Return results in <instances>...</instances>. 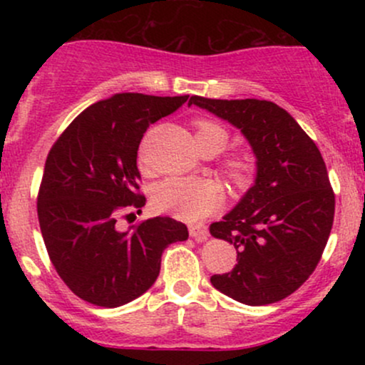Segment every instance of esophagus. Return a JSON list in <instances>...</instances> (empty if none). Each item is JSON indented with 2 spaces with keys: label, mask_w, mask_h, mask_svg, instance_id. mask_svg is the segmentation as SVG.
Masks as SVG:
<instances>
[{
  "label": "esophagus",
  "mask_w": 365,
  "mask_h": 365,
  "mask_svg": "<svg viewBox=\"0 0 365 365\" xmlns=\"http://www.w3.org/2000/svg\"><path fill=\"white\" fill-rule=\"evenodd\" d=\"M188 233H190V237L195 238L197 242L207 240V237H209V230H207L206 225H192V226H188Z\"/></svg>",
  "instance_id": "34e87169"
}]
</instances>
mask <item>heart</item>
I'll list each match as a JSON object with an SVG mask.
<instances>
[{"label": "heart", "mask_w": 365, "mask_h": 365, "mask_svg": "<svg viewBox=\"0 0 365 365\" xmlns=\"http://www.w3.org/2000/svg\"><path fill=\"white\" fill-rule=\"evenodd\" d=\"M195 140L200 150L215 149L216 154L228 144V132L211 120L195 121ZM144 166V161H140ZM223 170L232 182L244 185L252 177L254 166L245 156H228ZM225 192L220 183L207 178L171 177L154 187L153 204L158 211L185 221H199L223 204Z\"/></svg>", "instance_id": "b5f03b06"}]
</instances>
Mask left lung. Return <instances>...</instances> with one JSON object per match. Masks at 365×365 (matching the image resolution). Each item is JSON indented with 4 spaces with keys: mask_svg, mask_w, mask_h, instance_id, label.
<instances>
[{
    "mask_svg": "<svg viewBox=\"0 0 365 365\" xmlns=\"http://www.w3.org/2000/svg\"><path fill=\"white\" fill-rule=\"evenodd\" d=\"M202 108L240 128L257 161L254 185L212 237L237 249L230 273L211 276L216 290L247 305L283 300L316 269L334 217V194L324 159L295 118L278 104L259 99H207Z\"/></svg>",
    "mask_w": 365,
    "mask_h": 365,
    "instance_id": "8db88e82",
    "label": "left lung"
}]
</instances>
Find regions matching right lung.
Wrapping results in <instances>:
<instances>
[{"mask_svg":"<svg viewBox=\"0 0 365 365\" xmlns=\"http://www.w3.org/2000/svg\"><path fill=\"white\" fill-rule=\"evenodd\" d=\"M187 99L115 94L83 110L49 150L37 195L41 233L56 273L86 302L120 307L135 300L156 282L163 250L188 238L173 217L116 228L120 216L145 206L137 168L145 130Z\"/></svg>","mask_w":365,"mask_h":365,"instance_id":"obj_1","label":"right lung"}]
</instances>
